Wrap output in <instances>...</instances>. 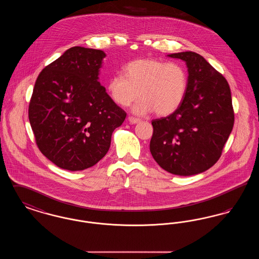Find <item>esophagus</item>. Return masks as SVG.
Instances as JSON below:
<instances>
[{
	"label": "esophagus",
	"mask_w": 259,
	"mask_h": 259,
	"mask_svg": "<svg viewBox=\"0 0 259 259\" xmlns=\"http://www.w3.org/2000/svg\"><path fill=\"white\" fill-rule=\"evenodd\" d=\"M128 121H129V123L130 124H137L139 123V122H141V119L136 118V117H133V116H129V117H128Z\"/></svg>",
	"instance_id": "34e87169"
}]
</instances>
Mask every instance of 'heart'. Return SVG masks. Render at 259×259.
Instances as JSON below:
<instances>
[{"instance_id": "1", "label": "heart", "mask_w": 259, "mask_h": 259, "mask_svg": "<svg viewBox=\"0 0 259 259\" xmlns=\"http://www.w3.org/2000/svg\"><path fill=\"white\" fill-rule=\"evenodd\" d=\"M124 74L111 76L107 92L120 107L130 106L141 96L143 99L132 109L139 115L152 111L159 116L170 115L180 108L187 91V73L178 62L137 59L124 67Z\"/></svg>"}]
</instances>
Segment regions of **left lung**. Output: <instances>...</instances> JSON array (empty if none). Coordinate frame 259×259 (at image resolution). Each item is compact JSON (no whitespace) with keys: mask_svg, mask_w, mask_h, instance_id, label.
<instances>
[{"mask_svg":"<svg viewBox=\"0 0 259 259\" xmlns=\"http://www.w3.org/2000/svg\"><path fill=\"white\" fill-rule=\"evenodd\" d=\"M168 57L185 62L187 91L177 111L152 120L149 149L165 171L197 175L220 159L233 129L231 91L225 77L196 52L172 53Z\"/></svg>","mask_w":259,"mask_h":259,"instance_id":"obj_1","label":"left lung"}]
</instances>
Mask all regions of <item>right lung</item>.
<instances>
[{
  "label": "right lung",
  "mask_w": 259,
  "mask_h": 259,
  "mask_svg": "<svg viewBox=\"0 0 259 259\" xmlns=\"http://www.w3.org/2000/svg\"><path fill=\"white\" fill-rule=\"evenodd\" d=\"M106 53L74 47L38 74L29 120L41 153L59 168L81 171L108 152L126 112L100 84Z\"/></svg>",
  "instance_id": "obj_1"
}]
</instances>
